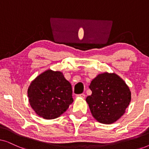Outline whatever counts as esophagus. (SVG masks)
I'll return each instance as SVG.
<instances>
[{
    "label": "esophagus",
    "instance_id": "1",
    "mask_svg": "<svg viewBox=\"0 0 149 149\" xmlns=\"http://www.w3.org/2000/svg\"><path fill=\"white\" fill-rule=\"evenodd\" d=\"M77 97H82V98H85V95L84 93H81V94H78L77 95Z\"/></svg>",
    "mask_w": 149,
    "mask_h": 149
}]
</instances>
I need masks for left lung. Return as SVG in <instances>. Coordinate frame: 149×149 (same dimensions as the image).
Returning <instances> with one entry per match:
<instances>
[{
    "label": "left lung",
    "instance_id": "1",
    "mask_svg": "<svg viewBox=\"0 0 149 149\" xmlns=\"http://www.w3.org/2000/svg\"><path fill=\"white\" fill-rule=\"evenodd\" d=\"M92 91L86 102L93 117L104 124L117 121L125 113L131 101V91L123 79L115 73L104 72L93 79Z\"/></svg>",
    "mask_w": 149,
    "mask_h": 149
}]
</instances>
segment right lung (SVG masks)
<instances>
[{"label":"right lung","mask_w":149,"mask_h":149,"mask_svg":"<svg viewBox=\"0 0 149 149\" xmlns=\"http://www.w3.org/2000/svg\"><path fill=\"white\" fill-rule=\"evenodd\" d=\"M71 84L60 71L47 70L32 81L28 96L32 109L45 119L60 117L72 103Z\"/></svg>","instance_id":"right-lung-1"}]
</instances>
